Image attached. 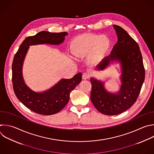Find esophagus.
<instances>
[{
    "label": "esophagus",
    "mask_w": 154,
    "mask_h": 154,
    "mask_svg": "<svg viewBox=\"0 0 154 154\" xmlns=\"http://www.w3.org/2000/svg\"><path fill=\"white\" fill-rule=\"evenodd\" d=\"M89 74H88L86 72L83 73L82 75V79L84 80H86V79H89Z\"/></svg>",
    "instance_id": "obj_1"
}]
</instances>
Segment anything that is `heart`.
<instances>
[{
    "label": "heart",
    "instance_id": "obj_1",
    "mask_svg": "<svg viewBox=\"0 0 154 154\" xmlns=\"http://www.w3.org/2000/svg\"><path fill=\"white\" fill-rule=\"evenodd\" d=\"M111 46V41L105 35L87 34L79 35L72 40L70 49L72 54L82 58L89 55V61L97 64L107 55Z\"/></svg>",
    "mask_w": 154,
    "mask_h": 154
}]
</instances>
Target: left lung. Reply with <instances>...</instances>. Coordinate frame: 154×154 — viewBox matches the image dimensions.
<instances>
[{
	"label": "left lung",
	"instance_id": "obj_1",
	"mask_svg": "<svg viewBox=\"0 0 154 154\" xmlns=\"http://www.w3.org/2000/svg\"><path fill=\"white\" fill-rule=\"evenodd\" d=\"M118 40L110 55L105 57L97 70L103 71L111 64L119 63L121 68L120 88L117 92L106 90L105 83L91 77V100L101 114L114 116L121 114L136 101L144 80L143 58L138 43L122 27L114 25Z\"/></svg>",
	"mask_w": 154,
	"mask_h": 154
}]
</instances>
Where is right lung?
I'll return each instance as SVG.
<instances>
[{
    "instance_id": "1",
    "label": "right lung",
    "mask_w": 154,
    "mask_h": 154,
    "mask_svg": "<svg viewBox=\"0 0 154 154\" xmlns=\"http://www.w3.org/2000/svg\"><path fill=\"white\" fill-rule=\"evenodd\" d=\"M68 32H49L43 31L26 37L14 56L12 65V82L17 98L28 109L45 116L60 112L68 103L70 92L82 81V74L79 72L70 79H61L51 88L42 91L32 90L25 82L22 69L29 46L37 45H59L65 40Z\"/></svg>"
}]
</instances>
